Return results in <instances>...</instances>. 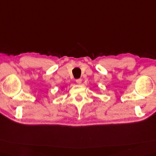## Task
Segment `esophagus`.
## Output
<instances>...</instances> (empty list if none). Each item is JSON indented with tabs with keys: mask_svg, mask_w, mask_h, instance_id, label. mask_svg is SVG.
<instances>
[{
	"mask_svg": "<svg viewBox=\"0 0 156 156\" xmlns=\"http://www.w3.org/2000/svg\"><path fill=\"white\" fill-rule=\"evenodd\" d=\"M76 82L77 84H81V82H82V79H80V78L77 79L76 80Z\"/></svg>",
	"mask_w": 156,
	"mask_h": 156,
	"instance_id": "34e87169",
	"label": "esophagus"
}]
</instances>
